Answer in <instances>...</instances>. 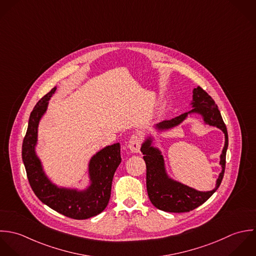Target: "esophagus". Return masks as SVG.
I'll return each instance as SVG.
<instances>
[{
  "instance_id": "obj_1",
  "label": "esophagus",
  "mask_w": 256,
  "mask_h": 256,
  "mask_svg": "<svg viewBox=\"0 0 256 256\" xmlns=\"http://www.w3.org/2000/svg\"><path fill=\"white\" fill-rule=\"evenodd\" d=\"M128 148L132 154H138L140 150V140L138 136H132L128 142Z\"/></svg>"
}]
</instances>
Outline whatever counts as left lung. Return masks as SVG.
I'll return each instance as SVG.
<instances>
[{
	"mask_svg": "<svg viewBox=\"0 0 256 256\" xmlns=\"http://www.w3.org/2000/svg\"><path fill=\"white\" fill-rule=\"evenodd\" d=\"M190 106L192 108L191 110L170 120L157 124L154 126V130L157 134H163L180 126L189 116H200L204 124L216 126L224 134V146L220 155L222 171L216 181V187L210 191H199L175 180L167 171L162 152L157 146H154L155 136L152 134H148L140 148L146 164L148 194L154 206L164 212H185L204 204L220 187L224 173L228 136L218 106L201 87L193 89Z\"/></svg>",
	"mask_w": 256,
	"mask_h": 256,
	"instance_id": "left-lung-1",
	"label": "left lung"
}]
</instances>
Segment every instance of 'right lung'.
<instances>
[{
	"label": "right lung",
	"mask_w": 256,
	"mask_h": 256,
	"mask_svg": "<svg viewBox=\"0 0 256 256\" xmlns=\"http://www.w3.org/2000/svg\"><path fill=\"white\" fill-rule=\"evenodd\" d=\"M54 87L34 108L22 142V161L28 179L36 197L57 212L75 220H86L106 208L110 197L114 174L122 162L120 142L104 146L88 162V185L83 188L59 186L48 176L36 152L38 126L46 114Z\"/></svg>",
	"instance_id": "1"
}]
</instances>
